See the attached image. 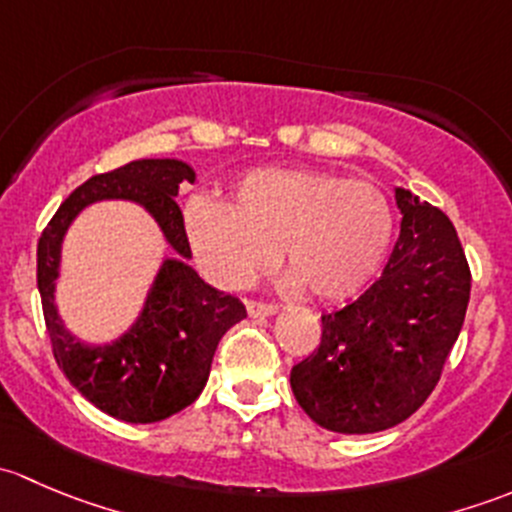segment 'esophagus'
I'll return each mask as SVG.
<instances>
[{
  "label": "esophagus",
  "instance_id": "obj_1",
  "mask_svg": "<svg viewBox=\"0 0 512 512\" xmlns=\"http://www.w3.org/2000/svg\"><path fill=\"white\" fill-rule=\"evenodd\" d=\"M277 309L280 307L272 302H257V299H247V314H250V317H272Z\"/></svg>",
  "mask_w": 512,
  "mask_h": 512
}]
</instances>
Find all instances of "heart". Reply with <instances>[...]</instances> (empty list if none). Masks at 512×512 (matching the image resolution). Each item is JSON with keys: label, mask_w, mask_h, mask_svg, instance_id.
Returning <instances> with one entry per match:
<instances>
[{"label": "heart", "mask_w": 512, "mask_h": 512, "mask_svg": "<svg viewBox=\"0 0 512 512\" xmlns=\"http://www.w3.org/2000/svg\"><path fill=\"white\" fill-rule=\"evenodd\" d=\"M190 247L205 275L242 289L282 257L289 285L319 302L354 297L379 272L394 213L369 180L317 168H257L225 205L195 200L185 213Z\"/></svg>", "instance_id": "obj_1"}]
</instances>
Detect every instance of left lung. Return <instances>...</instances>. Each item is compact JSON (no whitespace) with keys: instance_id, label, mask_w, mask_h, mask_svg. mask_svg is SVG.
<instances>
[{"instance_id":"1","label":"left lung","mask_w":512,"mask_h":512,"mask_svg":"<svg viewBox=\"0 0 512 512\" xmlns=\"http://www.w3.org/2000/svg\"><path fill=\"white\" fill-rule=\"evenodd\" d=\"M401 232L379 280L322 314V342L292 366L304 414L334 433L406 421L441 379L471 297V267L446 213L396 188Z\"/></svg>"}]
</instances>
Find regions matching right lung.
I'll return each mask as SVG.
<instances>
[{"label":"right lung","instance_id":"right-lung-1","mask_svg":"<svg viewBox=\"0 0 512 512\" xmlns=\"http://www.w3.org/2000/svg\"><path fill=\"white\" fill-rule=\"evenodd\" d=\"M185 180L193 183V168L170 158L133 160L94 175L61 203L36 247V285L56 364L96 409L128 423L163 421L193 404L208 381L218 342L232 324L247 317L240 299L210 287L185 262L193 252L175 203ZM108 197L141 202L179 257L164 263L142 317L121 340L106 348H86L58 322L53 280L65 227L86 204Z\"/></svg>","mask_w":512,"mask_h":512}]
</instances>
